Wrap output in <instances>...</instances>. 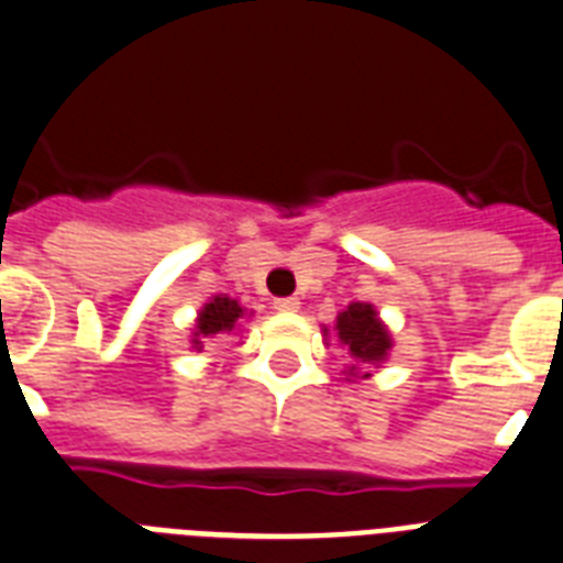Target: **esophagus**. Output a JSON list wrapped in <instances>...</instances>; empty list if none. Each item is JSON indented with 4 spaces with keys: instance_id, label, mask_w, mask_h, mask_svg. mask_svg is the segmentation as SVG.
Wrapping results in <instances>:
<instances>
[{
    "instance_id": "esophagus-1",
    "label": "esophagus",
    "mask_w": 563,
    "mask_h": 563,
    "mask_svg": "<svg viewBox=\"0 0 563 563\" xmlns=\"http://www.w3.org/2000/svg\"><path fill=\"white\" fill-rule=\"evenodd\" d=\"M301 301L299 299H292V296H287V299H276L273 301V308L278 310V313H296L299 310Z\"/></svg>"
}]
</instances>
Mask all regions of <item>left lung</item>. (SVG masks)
<instances>
[{
    "mask_svg": "<svg viewBox=\"0 0 563 563\" xmlns=\"http://www.w3.org/2000/svg\"><path fill=\"white\" fill-rule=\"evenodd\" d=\"M324 339H331V331L322 328ZM333 339L347 354V379H368V368H379L391 354L394 339L388 324L379 319L374 305L368 301H351L333 324Z\"/></svg>",
    "mask_w": 563,
    "mask_h": 563,
    "instance_id": "obj_1",
    "label": "left lung"
}]
</instances>
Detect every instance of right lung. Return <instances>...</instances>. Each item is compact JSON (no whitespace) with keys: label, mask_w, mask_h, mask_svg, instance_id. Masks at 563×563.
<instances>
[{"label":"right lung","mask_w":563,"mask_h":563,"mask_svg":"<svg viewBox=\"0 0 563 563\" xmlns=\"http://www.w3.org/2000/svg\"><path fill=\"white\" fill-rule=\"evenodd\" d=\"M241 319H247V308H241L239 299L218 292V296L203 301V308L195 316L189 345H192V351H201L207 339H216L221 333H239Z\"/></svg>","instance_id":"right-lung-1"}]
</instances>
